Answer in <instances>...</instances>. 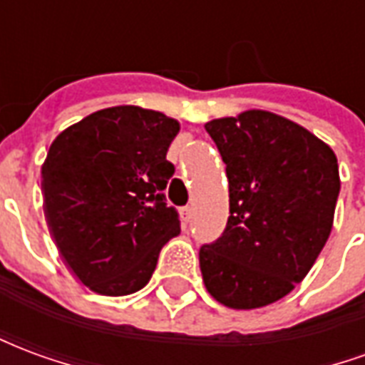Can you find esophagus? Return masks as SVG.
I'll return each mask as SVG.
<instances>
[{"label": "esophagus", "instance_id": "obj_1", "mask_svg": "<svg viewBox=\"0 0 365 365\" xmlns=\"http://www.w3.org/2000/svg\"><path fill=\"white\" fill-rule=\"evenodd\" d=\"M191 215H193V209H191V207H183V209H182L183 222H190Z\"/></svg>", "mask_w": 365, "mask_h": 365}]
</instances>
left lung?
Segmentation results:
<instances>
[{
	"instance_id": "8db88e82",
	"label": "left lung",
	"mask_w": 365,
	"mask_h": 365,
	"mask_svg": "<svg viewBox=\"0 0 365 365\" xmlns=\"http://www.w3.org/2000/svg\"><path fill=\"white\" fill-rule=\"evenodd\" d=\"M229 178L230 217L201 246L207 291L230 309L275 303L313 268L340 193L336 154L293 120L250 109L209 120Z\"/></svg>"
}]
</instances>
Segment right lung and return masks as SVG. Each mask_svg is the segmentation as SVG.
Returning a JSON list of instances; mask_svg holds the SVG:
<instances>
[{
  "label": "right lung",
  "instance_id": "1",
  "mask_svg": "<svg viewBox=\"0 0 365 365\" xmlns=\"http://www.w3.org/2000/svg\"><path fill=\"white\" fill-rule=\"evenodd\" d=\"M180 123L136 105L107 107L62 130L43 170L44 215L60 256L99 295L120 297L150 282L158 254L180 235L162 191Z\"/></svg>",
  "mask_w": 365,
  "mask_h": 365
}]
</instances>
